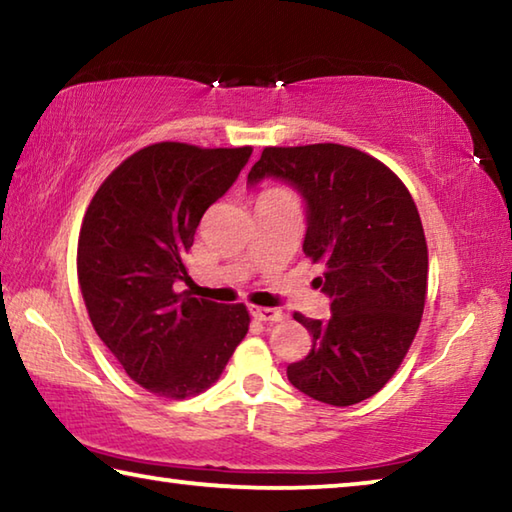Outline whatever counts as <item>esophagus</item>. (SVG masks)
<instances>
[{"label":"esophagus","instance_id":"1","mask_svg":"<svg viewBox=\"0 0 512 512\" xmlns=\"http://www.w3.org/2000/svg\"><path fill=\"white\" fill-rule=\"evenodd\" d=\"M250 316L257 320H264V323H273V320H282L284 314L280 309H271V307H250Z\"/></svg>","mask_w":512,"mask_h":512}]
</instances>
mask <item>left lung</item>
I'll use <instances>...</instances> for the list:
<instances>
[{
  "label": "left lung",
  "instance_id": "1",
  "mask_svg": "<svg viewBox=\"0 0 512 512\" xmlns=\"http://www.w3.org/2000/svg\"><path fill=\"white\" fill-rule=\"evenodd\" d=\"M266 176L289 180L307 198L302 250L325 266L318 287L332 298L325 323L293 314L311 350L287 377L332 406L368 400L402 366L427 302V239L413 196L384 162L329 142L266 146L248 180Z\"/></svg>",
  "mask_w": 512,
  "mask_h": 512
}]
</instances>
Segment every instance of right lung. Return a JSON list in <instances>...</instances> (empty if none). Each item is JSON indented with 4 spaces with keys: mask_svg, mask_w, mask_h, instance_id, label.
<instances>
[{
    "mask_svg": "<svg viewBox=\"0 0 512 512\" xmlns=\"http://www.w3.org/2000/svg\"><path fill=\"white\" fill-rule=\"evenodd\" d=\"M253 146L158 142L119 164L85 210L76 273L94 332L135 384L185 400L216 384L244 341V302L194 298L183 257L207 207L235 183Z\"/></svg>",
    "mask_w": 512,
    "mask_h": 512,
    "instance_id": "add662e5",
    "label": "right lung"
}]
</instances>
